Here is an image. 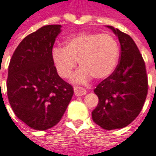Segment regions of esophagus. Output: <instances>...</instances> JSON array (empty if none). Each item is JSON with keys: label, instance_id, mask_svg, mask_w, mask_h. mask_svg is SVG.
<instances>
[{"label": "esophagus", "instance_id": "34e87169", "mask_svg": "<svg viewBox=\"0 0 156 156\" xmlns=\"http://www.w3.org/2000/svg\"><path fill=\"white\" fill-rule=\"evenodd\" d=\"M73 90H74V94L76 96H83V95H85L87 94L86 89L81 88V87H74Z\"/></svg>", "mask_w": 156, "mask_h": 156}]
</instances>
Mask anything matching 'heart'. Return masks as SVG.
Masks as SVG:
<instances>
[{
  "label": "heart",
  "instance_id": "b5f03b06",
  "mask_svg": "<svg viewBox=\"0 0 156 156\" xmlns=\"http://www.w3.org/2000/svg\"><path fill=\"white\" fill-rule=\"evenodd\" d=\"M119 58V43L108 33L80 32L69 37L64 48L57 46L51 50L52 63L61 78H69L78 61L81 67L72 78L76 83H85L93 76L107 78L115 71Z\"/></svg>",
  "mask_w": 156,
  "mask_h": 156
}]
</instances>
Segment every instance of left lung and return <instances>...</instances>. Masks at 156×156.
I'll return each instance as SVG.
<instances>
[{
	"label": "left lung",
	"instance_id": "1",
	"mask_svg": "<svg viewBox=\"0 0 156 156\" xmlns=\"http://www.w3.org/2000/svg\"><path fill=\"white\" fill-rule=\"evenodd\" d=\"M120 43L119 62L110 76L96 87L98 106L92 112L95 124L112 130L126 127L140 113L148 93V79L142 55L134 40L107 26Z\"/></svg>",
	"mask_w": 156,
	"mask_h": 156
}]
</instances>
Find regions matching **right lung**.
Masks as SVG:
<instances>
[{"instance_id": "obj_1", "label": "right lung", "mask_w": 156, "mask_h": 156, "mask_svg": "<svg viewBox=\"0 0 156 156\" xmlns=\"http://www.w3.org/2000/svg\"><path fill=\"white\" fill-rule=\"evenodd\" d=\"M61 25L44 26L23 39L8 67L7 96L16 117L36 130L58 124L73 95L51 60Z\"/></svg>"}]
</instances>
